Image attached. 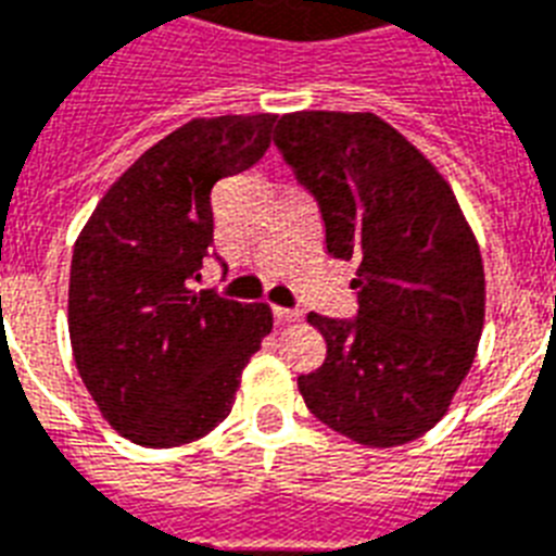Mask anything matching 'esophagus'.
<instances>
[{
    "mask_svg": "<svg viewBox=\"0 0 556 556\" xmlns=\"http://www.w3.org/2000/svg\"><path fill=\"white\" fill-rule=\"evenodd\" d=\"M274 317L279 323H296L303 317V312H296V308H282V305H274Z\"/></svg>",
    "mask_w": 556,
    "mask_h": 556,
    "instance_id": "esophagus-1",
    "label": "esophagus"
}]
</instances>
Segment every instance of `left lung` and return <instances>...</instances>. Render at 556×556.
I'll use <instances>...</instances> for the list:
<instances>
[{
	"label": "left lung",
	"instance_id": "obj_1",
	"mask_svg": "<svg viewBox=\"0 0 556 556\" xmlns=\"http://www.w3.org/2000/svg\"><path fill=\"white\" fill-rule=\"evenodd\" d=\"M277 150L326 225V248L357 260V314H308L320 369L296 378L323 424L366 447H397L441 421L484 326L482 253L450 185L369 112L282 115Z\"/></svg>",
	"mask_w": 556,
	"mask_h": 556
}]
</instances>
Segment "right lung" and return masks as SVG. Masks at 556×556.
Segmentation results:
<instances>
[{
    "label": "right lung",
    "mask_w": 556,
    "mask_h": 556,
    "mask_svg": "<svg viewBox=\"0 0 556 556\" xmlns=\"http://www.w3.org/2000/svg\"><path fill=\"white\" fill-rule=\"evenodd\" d=\"M277 115L190 121L109 187L72 253L68 334L100 413L141 447H178L225 421L265 303L195 291L213 244V185L253 167Z\"/></svg>",
    "instance_id": "obj_1"
}]
</instances>
